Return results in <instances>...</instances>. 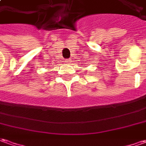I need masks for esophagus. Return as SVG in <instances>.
<instances>
[{"instance_id":"obj_1","label":"esophagus","mask_w":146,"mask_h":146,"mask_svg":"<svg viewBox=\"0 0 146 146\" xmlns=\"http://www.w3.org/2000/svg\"><path fill=\"white\" fill-rule=\"evenodd\" d=\"M65 63H71V59H67V60H65Z\"/></svg>"}]
</instances>
